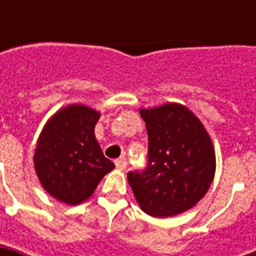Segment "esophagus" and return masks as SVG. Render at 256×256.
Here are the masks:
<instances>
[{
	"mask_svg": "<svg viewBox=\"0 0 256 256\" xmlns=\"http://www.w3.org/2000/svg\"><path fill=\"white\" fill-rule=\"evenodd\" d=\"M115 165H116V168H120V170H125L126 168V160L121 156V158H118V160H115Z\"/></svg>",
	"mask_w": 256,
	"mask_h": 256,
	"instance_id": "esophagus-1",
	"label": "esophagus"
}]
</instances>
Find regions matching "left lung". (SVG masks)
I'll return each mask as SVG.
<instances>
[{
    "mask_svg": "<svg viewBox=\"0 0 256 256\" xmlns=\"http://www.w3.org/2000/svg\"><path fill=\"white\" fill-rule=\"evenodd\" d=\"M148 134V161L128 172L144 212L172 216L188 211L206 194L215 174V152L201 121L184 105L141 110Z\"/></svg>",
    "mask_w": 256,
    "mask_h": 256,
    "instance_id": "left-lung-1",
    "label": "left lung"
}]
</instances>
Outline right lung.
<instances>
[{"instance_id": "add662e5", "label": "right lung", "mask_w": 256, "mask_h": 256, "mask_svg": "<svg viewBox=\"0 0 256 256\" xmlns=\"http://www.w3.org/2000/svg\"><path fill=\"white\" fill-rule=\"evenodd\" d=\"M100 114L70 105L48 121L34 155L36 175L55 200L76 205L92 195L105 174L115 168L95 140Z\"/></svg>"}]
</instances>
